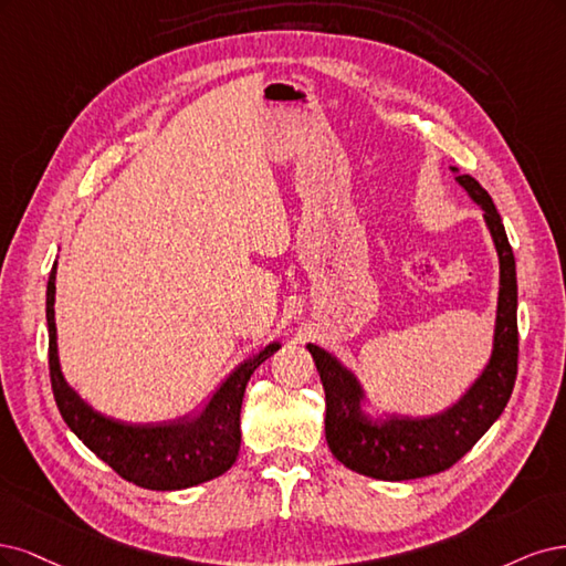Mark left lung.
I'll list each match as a JSON object with an SVG mask.
<instances>
[{"mask_svg":"<svg viewBox=\"0 0 566 566\" xmlns=\"http://www.w3.org/2000/svg\"><path fill=\"white\" fill-rule=\"evenodd\" d=\"M455 180L484 209V221L499 251L501 291L494 353H491L484 374L459 405L440 416L421 418V421L390 418L388 423L378 426L359 411L361 390L355 376L345 371L336 357L310 343L307 350L315 359L326 395V444L345 468L359 472V475L402 482L437 475V472L451 468L494 426L515 388L520 334L513 249H510L503 221L489 192L472 176L463 174L455 176Z\"/></svg>","mask_w":566,"mask_h":566,"instance_id":"1","label":"left lung"}]
</instances>
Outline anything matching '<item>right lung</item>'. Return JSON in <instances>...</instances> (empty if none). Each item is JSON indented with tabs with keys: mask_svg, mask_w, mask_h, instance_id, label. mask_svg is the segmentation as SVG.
<instances>
[{
	"mask_svg": "<svg viewBox=\"0 0 566 566\" xmlns=\"http://www.w3.org/2000/svg\"><path fill=\"white\" fill-rule=\"evenodd\" d=\"M56 263L46 284V324H49V376L59 411L67 428L111 465L119 478L153 491H176L209 482L223 475L237 461L242 432L240 411L247 382L261 364L277 353L272 343L256 357L247 359L213 395L205 413L190 423L124 426L96 413L67 388L59 367L56 350Z\"/></svg>",
	"mask_w": 566,
	"mask_h": 566,
	"instance_id": "right-lung-1",
	"label": "right lung"
}]
</instances>
